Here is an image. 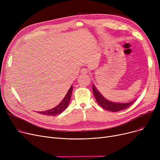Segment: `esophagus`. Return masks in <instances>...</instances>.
<instances>
[{
	"instance_id": "esophagus-1",
	"label": "esophagus",
	"mask_w": 160,
	"mask_h": 160,
	"mask_svg": "<svg viewBox=\"0 0 160 160\" xmlns=\"http://www.w3.org/2000/svg\"><path fill=\"white\" fill-rule=\"evenodd\" d=\"M80 71L83 74H87L88 72V70L87 69H86V68H82Z\"/></svg>"
}]
</instances>
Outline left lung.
Wrapping results in <instances>:
<instances>
[{
  "mask_svg": "<svg viewBox=\"0 0 160 160\" xmlns=\"http://www.w3.org/2000/svg\"><path fill=\"white\" fill-rule=\"evenodd\" d=\"M93 92L95 96V98L97 100L98 104L102 107L104 109L108 111L116 112H119L123 110H125L127 108L130 107L133 102L135 101V100H132V101L126 102V103H121V102H113L110 100L106 99L103 95L100 93L99 91L97 89V88L93 84Z\"/></svg>",
  "mask_w": 160,
  "mask_h": 160,
  "instance_id": "1",
  "label": "left lung"
}]
</instances>
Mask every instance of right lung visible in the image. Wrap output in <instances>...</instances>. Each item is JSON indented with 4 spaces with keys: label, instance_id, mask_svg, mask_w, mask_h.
<instances>
[{
    "label": "right lung",
    "instance_id": "add662e5",
    "mask_svg": "<svg viewBox=\"0 0 160 160\" xmlns=\"http://www.w3.org/2000/svg\"><path fill=\"white\" fill-rule=\"evenodd\" d=\"M72 86H71L69 89L67 91V94L65 95V97L63 98V100L61 101V102L59 104L58 106L56 107L50 109V110H46V111H43V112H38L39 114L42 115H50V116H54L56 115L60 114L62 113L67 107L68 106L69 102L71 100V94H72Z\"/></svg>",
    "mask_w": 160,
    "mask_h": 160
}]
</instances>
